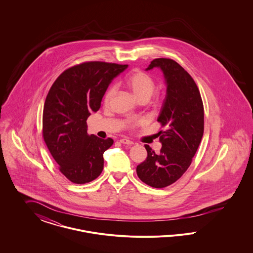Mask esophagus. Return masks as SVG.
Wrapping results in <instances>:
<instances>
[{"mask_svg": "<svg viewBox=\"0 0 253 253\" xmlns=\"http://www.w3.org/2000/svg\"><path fill=\"white\" fill-rule=\"evenodd\" d=\"M120 142L122 143V144H133V142H132V140H130V139H128V138H121V140H120Z\"/></svg>", "mask_w": 253, "mask_h": 253, "instance_id": "1", "label": "esophagus"}]
</instances>
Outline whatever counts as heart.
I'll return each instance as SVG.
<instances>
[{
    "label": "heart",
    "mask_w": 253,
    "mask_h": 253,
    "mask_svg": "<svg viewBox=\"0 0 253 253\" xmlns=\"http://www.w3.org/2000/svg\"><path fill=\"white\" fill-rule=\"evenodd\" d=\"M124 84L132 91V94L139 101L148 100L156 89V81L154 78L139 69H134L132 72L129 73L124 79ZM115 86H111L106 91L103 96V103L105 105H108L110 103L112 97L115 95ZM140 122L141 121L139 120L129 121L127 122V126L128 128L132 129L139 125Z\"/></svg>",
    "instance_id": "heart-1"
}]
</instances>
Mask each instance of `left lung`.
<instances>
[{"instance_id":"1","label":"left lung","mask_w":253,"mask_h":253,"mask_svg":"<svg viewBox=\"0 0 253 253\" xmlns=\"http://www.w3.org/2000/svg\"><path fill=\"white\" fill-rule=\"evenodd\" d=\"M159 67L167 84V95L157 121L162 144L156 154L145 145L147 158L136 167L139 179L153 188H165L178 180L190 167L204 132V106L191 75L175 60L155 59L146 70Z\"/></svg>"}]
</instances>
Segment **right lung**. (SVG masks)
<instances>
[{
	"mask_svg": "<svg viewBox=\"0 0 253 253\" xmlns=\"http://www.w3.org/2000/svg\"><path fill=\"white\" fill-rule=\"evenodd\" d=\"M128 67L86 61L60 74L51 86L42 113V136L60 172L75 184L95 180L103 154L114 140L87 133V119L100 107L112 80Z\"/></svg>",
	"mask_w": 253,
	"mask_h": 253,
	"instance_id": "1",
	"label": "right lung"
}]
</instances>
